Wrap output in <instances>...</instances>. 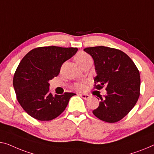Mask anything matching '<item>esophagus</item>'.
Listing matches in <instances>:
<instances>
[{
	"label": "esophagus",
	"instance_id": "1",
	"mask_svg": "<svg viewBox=\"0 0 154 154\" xmlns=\"http://www.w3.org/2000/svg\"><path fill=\"white\" fill-rule=\"evenodd\" d=\"M80 96L85 100H88L89 98H90V95H87V94H80Z\"/></svg>",
	"mask_w": 154,
	"mask_h": 154
}]
</instances>
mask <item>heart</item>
<instances>
[{"label": "heart", "mask_w": 154, "mask_h": 154, "mask_svg": "<svg viewBox=\"0 0 154 154\" xmlns=\"http://www.w3.org/2000/svg\"><path fill=\"white\" fill-rule=\"evenodd\" d=\"M89 58H91V57L89 56L88 54L86 53V52H80L76 55V57H75V61H76L78 65H79V63H81L82 62L86 61V59H88ZM75 88H76L77 90H82V89L84 88V84H77L75 85Z\"/></svg>", "instance_id": "b5f03b06"}]
</instances>
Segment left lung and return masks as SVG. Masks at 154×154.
I'll return each mask as SVG.
<instances>
[{
    "instance_id": "left-lung-1",
    "label": "left lung",
    "mask_w": 154,
    "mask_h": 154,
    "mask_svg": "<svg viewBox=\"0 0 154 154\" xmlns=\"http://www.w3.org/2000/svg\"><path fill=\"white\" fill-rule=\"evenodd\" d=\"M84 50L94 60L97 72L94 79L95 88L100 90L106 86V95L104 97L100 95L99 106L93 113L106 122L120 121L129 113L139 98L138 69L131 59L120 50L96 46Z\"/></svg>"
}]
</instances>
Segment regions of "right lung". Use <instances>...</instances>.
Wrapping results in <instances>:
<instances>
[{"instance_id": "obj_1", "label": "right lung", "mask_w": 154, "mask_h": 154, "mask_svg": "<svg viewBox=\"0 0 154 154\" xmlns=\"http://www.w3.org/2000/svg\"><path fill=\"white\" fill-rule=\"evenodd\" d=\"M77 48L39 47L29 51L14 75L13 86L18 102L27 114L41 121H49L62 113L75 94L53 96L49 81L57 77L62 64L76 54Z\"/></svg>"}]
</instances>
